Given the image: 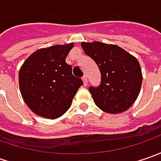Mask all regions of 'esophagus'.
I'll return each instance as SVG.
<instances>
[{"mask_svg":"<svg viewBox=\"0 0 161 161\" xmlns=\"http://www.w3.org/2000/svg\"><path fill=\"white\" fill-rule=\"evenodd\" d=\"M82 80H83V83L85 86H87L88 85V78H87V76L86 75H84L83 78H82Z\"/></svg>","mask_w":161,"mask_h":161,"instance_id":"esophagus-1","label":"esophagus"}]
</instances>
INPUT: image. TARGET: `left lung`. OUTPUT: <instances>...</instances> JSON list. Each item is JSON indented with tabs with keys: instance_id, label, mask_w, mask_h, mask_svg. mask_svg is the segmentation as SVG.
Masks as SVG:
<instances>
[{
	"instance_id": "left-lung-1",
	"label": "left lung",
	"mask_w": 161,
	"mask_h": 161,
	"mask_svg": "<svg viewBox=\"0 0 161 161\" xmlns=\"http://www.w3.org/2000/svg\"><path fill=\"white\" fill-rule=\"evenodd\" d=\"M84 53L95 61L101 73V83L90 87L98 108L118 114L127 110L139 96L142 73L138 60L116 45L102 42H82Z\"/></svg>"
}]
</instances>
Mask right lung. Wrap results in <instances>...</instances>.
Segmentation results:
<instances>
[{"instance_id":"1","label":"right lung","mask_w":161,"mask_h":161,"mask_svg":"<svg viewBox=\"0 0 161 161\" xmlns=\"http://www.w3.org/2000/svg\"><path fill=\"white\" fill-rule=\"evenodd\" d=\"M74 44L41 48L21 65L19 84L24 102L41 117L56 119L70 108L81 79L73 76L65 59Z\"/></svg>"}]
</instances>
